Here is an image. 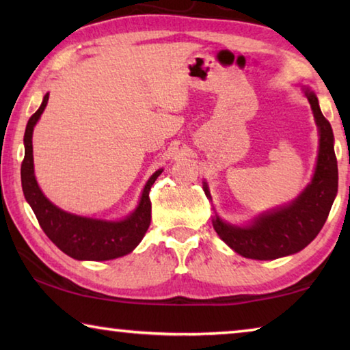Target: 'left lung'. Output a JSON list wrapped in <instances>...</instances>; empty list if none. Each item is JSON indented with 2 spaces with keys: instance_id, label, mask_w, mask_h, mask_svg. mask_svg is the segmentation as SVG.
Returning a JSON list of instances; mask_svg holds the SVG:
<instances>
[{
  "instance_id": "obj_1",
  "label": "left lung",
  "mask_w": 350,
  "mask_h": 350,
  "mask_svg": "<svg viewBox=\"0 0 350 350\" xmlns=\"http://www.w3.org/2000/svg\"><path fill=\"white\" fill-rule=\"evenodd\" d=\"M319 133V151L312 182L288 205L259 215L252 224L238 227L213 219V227L225 244L241 256L269 260L298 253L317 238L338 191V165L334 150V133L319 109L315 92L304 88ZM204 191L211 199L204 182Z\"/></svg>"
}]
</instances>
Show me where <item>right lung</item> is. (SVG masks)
<instances>
[{
    "mask_svg": "<svg viewBox=\"0 0 350 350\" xmlns=\"http://www.w3.org/2000/svg\"><path fill=\"white\" fill-rule=\"evenodd\" d=\"M49 100L46 94L38 111L29 118L25 133V161L21 163V185L40 227L47 238L68 256L79 260H109L131 253L144 239L151 222L150 189L163 170H157L146 182L140 202L122 221H103L63 211L41 191L33 174L32 134Z\"/></svg>",
    "mask_w": 350,
    "mask_h": 350,
    "instance_id": "obj_1",
    "label": "right lung"
}]
</instances>
